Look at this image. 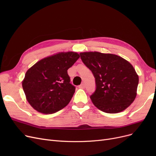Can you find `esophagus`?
I'll return each mask as SVG.
<instances>
[{
    "label": "esophagus",
    "instance_id": "esophagus-1",
    "mask_svg": "<svg viewBox=\"0 0 156 156\" xmlns=\"http://www.w3.org/2000/svg\"><path fill=\"white\" fill-rule=\"evenodd\" d=\"M79 88H85V84H84V83H82L81 84H80V85L79 86Z\"/></svg>",
    "mask_w": 156,
    "mask_h": 156
}]
</instances>
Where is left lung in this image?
<instances>
[{"mask_svg": "<svg viewBox=\"0 0 156 156\" xmlns=\"http://www.w3.org/2000/svg\"><path fill=\"white\" fill-rule=\"evenodd\" d=\"M80 56L95 78L96 90L90 98L98 108L118 113L133 102L139 77L128 61L116 55L96 51L84 52Z\"/></svg>", "mask_w": 156, "mask_h": 156, "instance_id": "1", "label": "left lung"}]
</instances>
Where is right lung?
<instances>
[{"label": "right lung", "instance_id": "obj_1", "mask_svg": "<svg viewBox=\"0 0 156 156\" xmlns=\"http://www.w3.org/2000/svg\"><path fill=\"white\" fill-rule=\"evenodd\" d=\"M80 57L75 52L41 59L28 69L22 82L27 101L35 110L52 114L66 106L75 93L68 69Z\"/></svg>", "mask_w": 156, "mask_h": 156}]
</instances>
